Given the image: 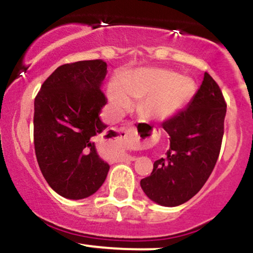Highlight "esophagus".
<instances>
[{
	"label": "esophagus",
	"instance_id": "obj_1",
	"mask_svg": "<svg viewBox=\"0 0 253 253\" xmlns=\"http://www.w3.org/2000/svg\"><path fill=\"white\" fill-rule=\"evenodd\" d=\"M136 139H138V132H136V128L133 125H127L126 127H125L124 132H123V135H121V141H123V144H129V143H133V141H135ZM121 159L123 161H135V157L134 156H130V155H123L121 156Z\"/></svg>",
	"mask_w": 253,
	"mask_h": 253
}]
</instances>
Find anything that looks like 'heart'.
<instances>
[{
  "label": "heart",
  "instance_id": "b5f03b06",
  "mask_svg": "<svg viewBox=\"0 0 253 253\" xmlns=\"http://www.w3.org/2000/svg\"><path fill=\"white\" fill-rule=\"evenodd\" d=\"M196 91L197 84L191 77L164 69H136L109 84L108 100L118 114L133 106L132 97L140 100L138 110L144 118L163 121L187 107Z\"/></svg>",
  "mask_w": 253,
  "mask_h": 253
}]
</instances>
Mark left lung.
I'll return each instance as SVG.
<instances>
[{"label": "left lung", "mask_w": 253, "mask_h": 253, "mask_svg": "<svg viewBox=\"0 0 253 253\" xmlns=\"http://www.w3.org/2000/svg\"><path fill=\"white\" fill-rule=\"evenodd\" d=\"M226 102L215 81L205 72L195 97L163 124L170 149L140 181L151 201L176 207L189 201L207 182L215 167L223 136Z\"/></svg>", "instance_id": "left-lung-1"}]
</instances>
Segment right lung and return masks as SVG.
<instances>
[{
	"label": "right lung",
	"mask_w": 253,
	"mask_h": 253,
	"mask_svg": "<svg viewBox=\"0 0 253 253\" xmlns=\"http://www.w3.org/2000/svg\"><path fill=\"white\" fill-rule=\"evenodd\" d=\"M106 74L101 59L64 64L42 83L34 101L38 164L48 185L65 199L89 197L108 175L109 164L96 149L101 136L110 135L100 119L107 103Z\"/></svg>",
	"instance_id": "right-lung-1"
}]
</instances>
